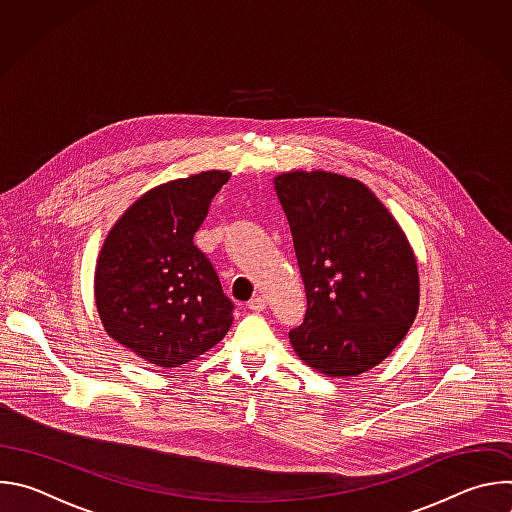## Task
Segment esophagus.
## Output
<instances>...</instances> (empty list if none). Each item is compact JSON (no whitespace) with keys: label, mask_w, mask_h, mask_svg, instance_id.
<instances>
[{"label":"esophagus","mask_w":512,"mask_h":512,"mask_svg":"<svg viewBox=\"0 0 512 512\" xmlns=\"http://www.w3.org/2000/svg\"><path fill=\"white\" fill-rule=\"evenodd\" d=\"M247 306H249V310H251V312H263V310H265V300L257 296V298H253Z\"/></svg>","instance_id":"1"}]
</instances>
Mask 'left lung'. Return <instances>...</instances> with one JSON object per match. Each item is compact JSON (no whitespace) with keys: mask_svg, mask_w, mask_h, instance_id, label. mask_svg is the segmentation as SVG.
<instances>
[{"mask_svg":"<svg viewBox=\"0 0 512 512\" xmlns=\"http://www.w3.org/2000/svg\"><path fill=\"white\" fill-rule=\"evenodd\" d=\"M306 287L289 342L314 371L346 379L381 364L419 310V269L401 225L356 178L294 170L273 178Z\"/></svg>","mask_w":512,"mask_h":512,"instance_id":"1","label":"left lung"}]
</instances>
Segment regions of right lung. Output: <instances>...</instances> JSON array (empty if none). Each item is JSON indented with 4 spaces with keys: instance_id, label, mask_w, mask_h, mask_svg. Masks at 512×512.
Returning a JSON list of instances; mask_svg holds the SVG:
<instances>
[{
    "instance_id": "right-lung-1",
    "label": "right lung",
    "mask_w": 512,
    "mask_h": 512,
    "mask_svg": "<svg viewBox=\"0 0 512 512\" xmlns=\"http://www.w3.org/2000/svg\"><path fill=\"white\" fill-rule=\"evenodd\" d=\"M229 178L231 172L206 170L150 188L117 218L99 251L101 324L154 367H182L221 342L233 324V302L194 245Z\"/></svg>"
}]
</instances>
